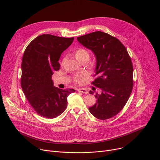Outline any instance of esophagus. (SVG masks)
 Segmentation results:
<instances>
[{
    "instance_id": "1",
    "label": "esophagus",
    "mask_w": 160,
    "mask_h": 160,
    "mask_svg": "<svg viewBox=\"0 0 160 160\" xmlns=\"http://www.w3.org/2000/svg\"><path fill=\"white\" fill-rule=\"evenodd\" d=\"M78 91L80 92V93H83V94H88V91L86 89L84 88H80L78 89Z\"/></svg>"
}]
</instances>
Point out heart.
Here are the masks:
<instances>
[{
  "instance_id": "obj_1",
  "label": "heart",
  "mask_w": 160,
  "mask_h": 160,
  "mask_svg": "<svg viewBox=\"0 0 160 160\" xmlns=\"http://www.w3.org/2000/svg\"><path fill=\"white\" fill-rule=\"evenodd\" d=\"M75 57L78 60H80L83 58H89V52H88V50L84 48H79L77 50H76V51L74 52ZM77 81L79 80L77 79Z\"/></svg>"
}]
</instances>
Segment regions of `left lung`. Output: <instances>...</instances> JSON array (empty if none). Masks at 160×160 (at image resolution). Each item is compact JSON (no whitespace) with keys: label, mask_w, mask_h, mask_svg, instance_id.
<instances>
[{"label":"left lung","mask_w":160,"mask_h":160,"mask_svg":"<svg viewBox=\"0 0 160 160\" xmlns=\"http://www.w3.org/2000/svg\"><path fill=\"white\" fill-rule=\"evenodd\" d=\"M80 43L90 49L97 59V78L91 83L101 89L95 95L97 102L89 108L100 120L118 114L127 104L133 88V65L121 42L107 33L97 31L77 38ZM89 93L93 95V91Z\"/></svg>","instance_id":"obj_1"}]
</instances>
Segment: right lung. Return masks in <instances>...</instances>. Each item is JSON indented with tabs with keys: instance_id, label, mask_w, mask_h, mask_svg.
I'll use <instances>...</instances> for the list:
<instances>
[{
	"instance_id": "1",
	"label": "right lung",
	"mask_w": 160,
	"mask_h": 160,
	"mask_svg": "<svg viewBox=\"0 0 160 160\" xmlns=\"http://www.w3.org/2000/svg\"><path fill=\"white\" fill-rule=\"evenodd\" d=\"M50 34L38 36L24 50L21 64V84L32 107L41 116L54 119L67 106V98L75 92L73 89H62L53 86L52 76L59 71L58 61L62 53L73 42Z\"/></svg>"
}]
</instances>
